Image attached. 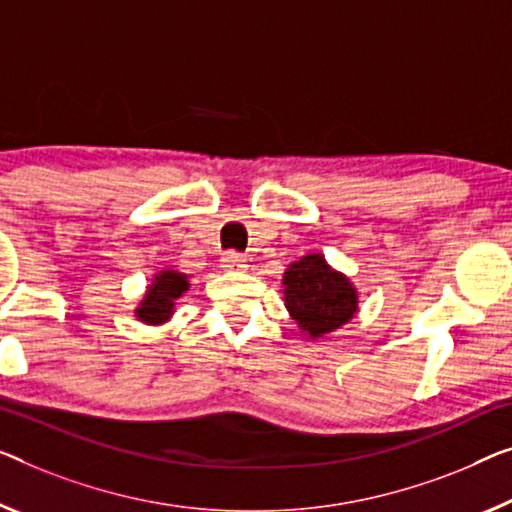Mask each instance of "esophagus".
Wrapping results in <instances>:
<instances>
[{
	"label": "esophagus",
	"instance_id": "obj_1",
	"mask_svg": "<svg viewBox=\"0 0 512 512\" xmlns=\"http://www.w3.org/2000/svg\"><path fill=\"white\" fill-rule=\"evenodd\" d=\"M220 262H223L225 269H230V271H246L248 269V259L239 253H227L223 259H220Z\"/></svg>",
	"mask_w": 512,
	"mask_h": 512
}]
</instances>
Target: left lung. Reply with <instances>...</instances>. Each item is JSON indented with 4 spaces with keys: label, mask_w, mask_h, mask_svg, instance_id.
<instances>
[{
    "label": "left lung",
    "mask_w": 512,
    "mask_h": 512,
    "mask_svg": "<svg viewBox=\"0 0 512 512\" xmlns=\"http://www.w3.org/2000/svg\"><path fill=\"white\" fill-rule=\"evenodd\" d=\"M282 299L308 340L342 329L358 312V289L352 278L333 269L322 253H308L287 266L282 273Z\"/></svg>",
    "instance_id": "8db88e82"
}]
</instances>
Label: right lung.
I'll return each mask as SVG.
<instances>
[{
  "label": "right lung",
  "mask_w": 512,
  "mask_h": 512,
  "mask_svg": "<svg viewBox=\"0 0 512 512\" xmlns=\"http://www.w3.org/2000/svg\"><path fill=\"white\" fill-rule=\"evenodd\" d=\"M190 276L177 269H160L151 276L149 287L144 289L140 303L135 305L137 322L147 326H163L177 312V301L188 292Z\"/></svg>",
  "instance_id": "obj_1"
}]
</instances>
